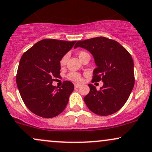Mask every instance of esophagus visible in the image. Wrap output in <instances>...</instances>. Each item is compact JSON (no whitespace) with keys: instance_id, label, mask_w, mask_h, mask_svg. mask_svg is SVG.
I'll return each instance as SVG.
<instances>
[{"instance_id":"34e87169","label":"esophagus","mask_w":152,"mask_h":152,"mask_svg":"<svg viewBox=\"0 0 152 152\" xmlns=\"http://www.w3.org/2000/svg\"><path fill=\"white\" fill-rule=\"evenodd\" d=\"M74 87H75V88H77L80 87V85H79V84L75 83V84H74Z\"/></svg>"}]
</instances>
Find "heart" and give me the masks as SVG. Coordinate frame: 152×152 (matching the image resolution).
Wrapping results in <instances>:
<instances>
[{
    "mask_svg": "<svg viewBox=\"0 0 152 152\" xmlns=\"http://www.w3.org/2000/svg\"><path fill=\"white\" fill-rule=\"evenodd\" d=\"M87 54L88 53H86V52L81 51V52L78 53V57H79V58H81L83 55H85V54ZM67 58H68V56H67V54H65L64 56H62V58H61V60H60V62H59L60 65H61V66H64L66 64V61H67ZM67 78L69 80H71V81L78 82L81 81V75H80V74H78V73L75 72V71H71V72L69 73L68 75H67Z\"/></svg>",
    "mask_w": 152,
    "mask_h": 152,
    "instance_id": "heart-1",
    "label": "heart"
}]
</instances>
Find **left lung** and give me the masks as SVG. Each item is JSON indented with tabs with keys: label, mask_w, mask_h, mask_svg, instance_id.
I'll return each instance as SVG.
<instances>
[{
	"label": "left lung",
	"mask_w": 152,
	"mask_h": 152,
	"mask_svg": "<svg viewBox=\"0 0 152 152\" xmlns=\"http://www.w3.org/2000/svg\"><path fill=\"white\" fill-rule=\"evenodd\" d=\"M83 47L94 56L97 68L92 82L103 81L100 90L88 84L90 92L83 100L95 114L106 116L125 105L134 85V63L130 54L115 40L104 37L78 41L74 48Z\"/></svg>",
	"instance_id": "8db88e82"
}]
</instances>
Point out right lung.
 Masks as SVG:
<instances>
[{"mask_svg":"<svg viewBox=\"0 0 152 152\" xmlns=\"http://www.w3.org/2000/svg\"><path fill=\"white\" fill-rule=\"evenodd\" d=\"M76 41L45 39L37 42L22 56L16 83L24 103L32 113L45 118L57 116L64 111L74 89L71 81L61 87L52 86L60 78V60Z\"/></svg>","mask_w":152,"mask_h":152,"instance_id":"1","label":"right lung"}]
</instances>
